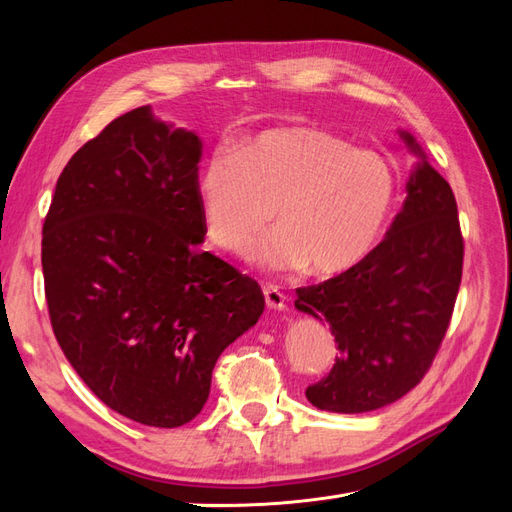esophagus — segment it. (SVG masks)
<instances>
[{
	"instance_id": "1",
	"label": "esophagus",
	"mask_w": 512,
	"mask_h": 512,
	"mask_svg": "<svg viewBox=\"0 0 512 512\" xmlns=\"http://www.w3.org/2000/svg\"><path fill=\"white\" fill-rule=\"evenodd\" d=\"M262 292H265V301H267L269 309H284L286 307V294L280 290V286L267 284L265 288H262Z\"/></svg>"
}]
</instances>
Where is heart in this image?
<instances>
[{"label": "heart", "instance_id": "heart-1", "mask_svg": "<svg viewBox=\"0 0 512 512\" xmlns=\"http://www.w3.org/2000/svg\"><path fill=\"white\" fill-rule=\"evenodd\" d=\"M211 243L245 254L280 222L254 256L271 269L339 275L378 245L397 198V173L382 153L356 149L322 128L262 130L215 151L196 177Z\"/></svg>", "mask_w": 512, "mask_h": 512}]
</instances>
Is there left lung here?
I'll return each mask as SVG.
<instances>
[{"instance_id":"left-lung-1","label":"left lung","mask_w":512,"mask_h":512,"mask_svg":"<svg viewBox=\"0 0 512 512\" xmlns=\"http://www.w3.org/2000/svg\"><path fill=\"white\" fill-rule=\"evenodd\" d=\"M421 162L386 237L354 269L297 288L294 307L327 320L339 356L307 386L309 404L361 414L393 404L423 380L451 322L463 267V237L451 185L408 132Z\"/></svg>"}]
</instances>
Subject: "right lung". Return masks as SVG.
<instances>
[{"label":"right lung","mask_w":512,"mask_h":512,"mask_svg":"<svg viewBox=\"0 0 512 512\" xmlns=\"http://www.w3.org/2000/svg\"><path fill=\"white\" fill-rule=\"evenodd\" d=\"M200 153L194 132L134 108L70 158L42 226L61 350L108 408L149 427L203 410L215 361L265 309L256 280L198 250Z\"/></svg>","instance_id":"right-lung-1"}]
</instances>
